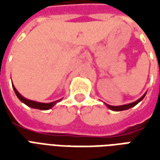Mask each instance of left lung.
<instances>
[{
	"label": "left lung",
	"instance_id": "obj_1",
	"mask_svg": "<svg viewBox=\"0 0 160 160\" xmlns=\"http://www.w3.org/2000/svg\"><path fill=\"white\" fill-rule=\"evenodd\" d=\"M145 96H146V93H145L144 95L141 98H139L137 101H135V102H134V103H131V104H124V105H120V106H112V105H109V104H106V105H107V107L109 108V109H111V110H112V111H125V110H128V109H130V108L134 107V105H136L140 101H141L143 98H144Z\"/></svg>",
	"mask_w": 160,
	"mask_h": 160
}]
</instances>
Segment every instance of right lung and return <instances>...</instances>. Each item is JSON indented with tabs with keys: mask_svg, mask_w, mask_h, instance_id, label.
I'll return each instance as SVG.
<instances>
[{
	"mask_svg": "<svg viewBox=\"0 0 160 160\" xmlns=\"http://www.w3.org/2000/svg\"><path fill=\"white\" fill-rule=\"evenodd\" d=\"M12 88L14 90V92L17 95V97L19 98V99L21 102H23L24 104H26L27 106L29 107L34 108V109H38V110H42V111H46V110H49L51 107H53L55 104H56L57 101H55V102H52V103H48V104H44V103H38V102H35V101L29 100V99H26L25 98L21 96L20 94L19 93V92L16 90V88L14 87V86H12Z\"/></svg>",
	"mask_w": 160,
	"mask_h": 160,
	"instance_id": "obj_1",
	"label": "right lung"
}]
</instances>
